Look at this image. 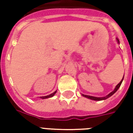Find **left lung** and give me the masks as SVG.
<instances>
[{"mask_svg":"<svg viewBox=\"0 0 133 133\" xmlns=\"http://www.w3.org/2000/svg\"><path fill=\"white\" fill-rule=\"evenodd\" d=\"M117 43H120V41H119V40L117 38ZM123 78H124V75H123V79L121 80V81H120L119 83L117 84V85L115 86V89L113 91H112L111 92H110L108 95H107L106 96H105V97H101V98H100V97H94V96H90V95H84V94H82V95L83 96V97H85V98H88V99H90V100H97V101H100V100H106L107 98H110V96H112V95L114 94L115 92L117 91V90L119 89V88L120 87V85H121V84H122V82H123Z\"/></svg>","mask_w":133,"mask_h":133,"instance_id":"obj_1","label":"left lung"}]
</instances>
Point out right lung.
Wrapping results in <instances>:
<instances>
[{
	"instance_id": "1",
	"label": "right lung",
	"mask_w": 133,
	"mask_h": 133,
	"mask_svg": "<svg viewBox=\"0 0 133 133\" xmlns=\"http://www.w3.org/2000/svg\"><path fill=\"white\" fill-rule=\"evenodd\" d=\"M56 92H57V91H55L54 92L51 93L50 95H46V96H43V97H41V99H46V98H52V97H53V96L55 95V94L56 93Z\"/></svg>"
}]
</instances>
